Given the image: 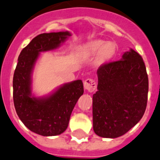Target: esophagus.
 I'll return each instance as SVG.
<instances>
[{
  "mask_svg": "<svg viewBox=\"0 0 160 160\" xmlns=\"http://www.w3.org/2000/svg\"><path fill=\"white\" fill-rule=\"evenodd\" d=\"M96 82L95 80L88 78L84 82V88L89 92H92L96 89Z\"/></svg>",
  "mask_w": 160,
  "mask_h": 160,
  "instance_id": "34e87169",
  "label": "esophagus"
}]
</instances>
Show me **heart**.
Wrapping results in <instances>:
<instances>
[{"mask_svg": "<svg viewBox=\"0 0 160 160\" xmlns=\"http://www.w3.org/2000/svg\"><path fill=\"white\" fill-rule=\"evenodd\" d=\"M116 44L112 42L96 39L80 46L78 55L82 57L97 56V64L102 65L112 58L116 54Z\"/></svg>", "mask_w": 160, "mask_h": 160, "instance_id": "heart-1", "label": "heart"}]
</instances>
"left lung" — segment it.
Segmentation results:
<instances>
[{
    "instance_id": "8db88e82",
    "label": "left lung",
    "mask_w": 160,
    "mask_h": 160,
    "mask_svg": "<svg viewBox=\"0 0 160 160\" xmlns=\"http://www.w3.org/2000/svg\"><path fill=\"white\" fill-rule=\"evenodd\" d=\"M92 98L93 129L104 138L119 137L136 126L147 105L149 79L141 55L133 49L97 70Z\"/></svg>"
}]
</instances>
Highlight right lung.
Wrapping results in <instances>:
<instances>
[{"mask_svg": "<svg viewBox=\"0 0 160 160\" xmlns=\"http://www.w3.org/2000/svg\"><path fill=\"white\" fill-rule=\"evenodd\" d=\"M69 36L68 31L41 34L33 38L18 56L13 78L16 112L28 129L41 136L64 132L74 107L83 95L82 80L64 84L47 96L35 97L32 94V73L40 53L58 48Z\"/></svg>", "mask_w": 160, "mask_h": 160, "instance_id": "right-lung-1", "label": "right lung"}]
</instances>
